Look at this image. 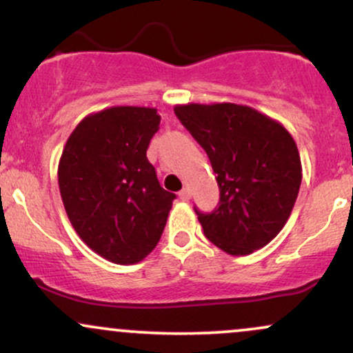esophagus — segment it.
Here are the masks:
<instances>
[{
	"label": "esophagus",
	"mask_w": 353,
	"mask_h": 353,
	"mask_svg": "<svg viewBox=\"0 0 353 353\" xmlns=\"http://www.w3.org/2000/svg\"><path fill=\"white\" fill-rule=\"evenodd\" d=\"M179 199L181 201H189L190 199V189L189 188H184L179 192Z\"/></svg>",
	"instance_id": "1"
}]
</instances>
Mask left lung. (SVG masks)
<instances>
[{"instance_id": "8db88e82", "label": "left lung", "mask_w": 353, "mask_h": 353, "mask_svg": "<svg viewBox=\"0 0 353 353\" xmlns=\"http://www.w3.org/2000/svg\"><path fill=\"white\" fill-rule=\"evenodd\" d=\"M177 119L208 152L219 208L197 209L205 237L230 255L269 244L289 221L302 182L294 137L279 121L234 103L179 104Z\"/></svg>"}]
</instances>
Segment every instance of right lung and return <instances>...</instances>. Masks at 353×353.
I'll return each instance as SVG.
<instances>
[{
    "label": "right lung",
    "instance_id": "1",
    "mask_svg": "<svg viewBox=\"0 0 353 353\" xmlns=\"http://www.w3.org/2000/svg\"><path fill=\"white\" fill-rule=\"evenodd\" d=\"M159 123L154 108L103 109L76 125L61 154L58 184L71 225L114 264L152 252L176 199L145 156Z\"/></svg>",
    "mask_w": 353,
    "mask_h": 353
}]
</instances>
